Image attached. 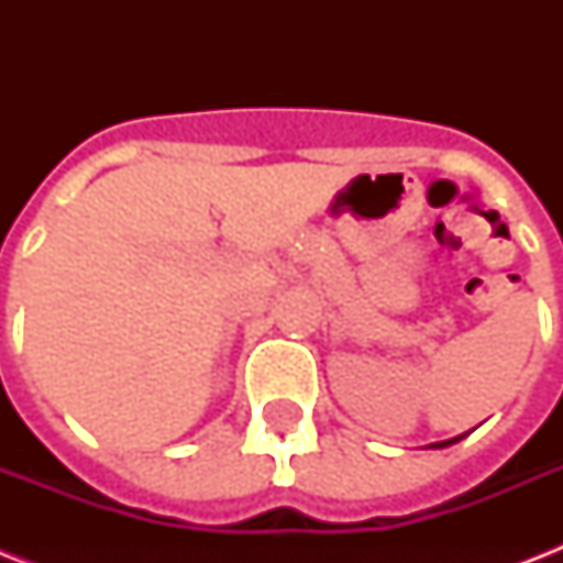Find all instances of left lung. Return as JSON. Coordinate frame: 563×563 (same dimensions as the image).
I'll return each mask as SVG.
<instances>
[{"mask_svg":"<svg viewBox=\"0 0 563 563\" xmlns=\"http://www.w3.org/2000/svg\"><path fill=\"white\" fill-rule=\"evenodd\" d=\"M464 435H459V438H446V441H435V444H429L432 446V450H441V446H450V444H455V441H462Z\"/></svg>","mask_w":563,"mask_h":563,"instance_id":"1","label":"left lung"}]
</instances>
